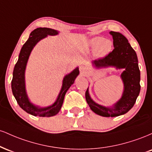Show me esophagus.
Returning a JSON list of instances; mask_svg holds the SVG:
<instances>
[{"label": "esophagus", "instance_id": "obj_1", "mask_svg": "<svg viewBox=\"0 0 152 152\" xmlns=\"http://www.w3.org/2000/svg\"><path fill=\"white\" fill-rule=\"evenodd\" d=\"M79 70H80V71H81V72L84 73V72H86V71H87V68L86 67V66H83V65L80 66Z\"/></svg>", "mask_w": 152, "mask_h": 152}]
</instances>
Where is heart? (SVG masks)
Segmentation results:
<instances>
[{"label":"heart","mask_w":152,"mask_h":152,"mask_svg":"<svg viewBox=\"0 0 152 152\" xmlns=\"http://www.w3.org/2000/svg\"><path fill=\"white\" fill-rule=\"evenodd\" d=\"M90 46L96 49V54L98 57L107 56L112 50V43L109 40H105L102 37H95L90 41Z\"/></svg>","instance_id":"obj_1"}]
</instances>
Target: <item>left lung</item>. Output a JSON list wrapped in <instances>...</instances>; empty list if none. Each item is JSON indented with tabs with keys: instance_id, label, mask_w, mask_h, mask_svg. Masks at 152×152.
Returning a JSON list of instances; mask_svg holds the SVG:
<instances>
[{
	"instance_id": "8db88e82",
	"label": "left lung",
	"mask_w": 152,
	"mask_h": 152,
	"mask_svg": "<svg viewBox=\"0 0 152 152\" xmlns=\"http://www.w3.org/2000/svg\"><path fill=\"white\" fill-rule=\"evenodd\" d=\"M110 34L114 40V50L104 58L94 61L93 64L97 68L116 66L125 69L121 76L124 84L123 96L114 104V108L109 109L96 104L90 98L88 88L86 91V100L91 109L96 114L105 117H114L128 112L135 104L141 88L140 71L135 50L121 34L111 31Z\"/></svg>"
}]
</instances>
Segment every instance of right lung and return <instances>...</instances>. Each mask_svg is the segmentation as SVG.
I'll list each match as a JSON object with an SVG mask.
<instances>
[{
	"mask_svg": "<svg viewBox=\"0 0 152 152\" xmlns=\"http://www.w3.org/2000/svg\"><path fill=\"white\" fill-rule=\"evenodd\" d=\"M58 34V31L48 28H38L31 33L29 38L24 43L20 50L18 60L15 64L11 81V88L13 94L20 108L31 115L42 117H49L57 114L61 109L65 94L71 85L74 83L75 78L79 74L78 68L74 69L71 74L66 75L63 81L62 88L58 99L53 105L46 108H38L29 102L25 88V69L28 59L33 48L38 41L46 37L48 35L54 36Z\"/></svg>",
	"mask_w": 152,
	"mask_h": 152,
	"instance_id": "add662e5",
	"label": "right lung"
}]
</instances>
